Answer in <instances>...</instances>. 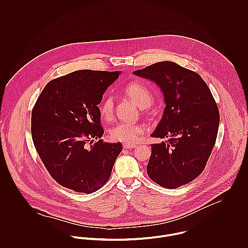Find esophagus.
Instances as JSON below:
<instances>
[{"mask_svg":"<svg viewBox=\"0 0 248 248\" xmlns=\"http://www.w3.org/2000/svg\"><path fill=\"white\" fill-rule=\"evenodd\" d=\"M123 148H124V149H134V148H136V145H135V144H127V143H124V144H123Z\"/></svg>","mask_w":248,"mask_h":248,"instance_id":"34e87169","label":"esophagus"}]
</instances>
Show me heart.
Masks as SVG:
<instances>
[{
  "instance_id": "1",
  "label": "heart",
  "mask_w": 248,
  "mask_h": 248,
  "mask_svg": "<svg viewBox=\"0 0 248 248\" xmlns=\"http://www.w3.org/2000/svg\"><path fill=\"white\" fill-rule=\"evenodd\" d=\"M126 93L141 108L151 106L153 95L150 91L140 83H132L127 86ZM101 118L108 120L113 113V99L110 96L104 98L99 105ZM145 132V127L140 124L118 123L109 132V136L113 140L133 144L140 140Z\"/></svg>"
}]
</instances>
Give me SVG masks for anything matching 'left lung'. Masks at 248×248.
<instances>
[{"label": "left lung", "instance_id": "obj_1", "mask_svg": "<svg viewBox=\"0 0 248 248\" xmlns=\"http://www.w3.org/2000/svg\"><path fill=\"white\" fill-rule=\"evenodd\" d=\"M134 74L155 82L161 90L165 108L153 138L168 143L152 144L147 174L160 186L174 189L201 175L211 155L219 112L203 79L177 63L163 61Z\"/></svg>", "mask_w": 248, "mask_h": 248}]
</instances>
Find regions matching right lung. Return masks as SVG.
<instances>
[{
    "instance_id": "right-lung-1",
    "label": "right lung",
    "mask_w": 248,
    "mask_h": 248,
    "mask_svg": "<svg viewBox=\"0 0 248 248\" xmlns=\"http://www.w3.org/2000/svg\"><path fill=\"white\" fill-rule=\"evenodd\" d=\"M120 73L73 71L48 82L38 97L31 113L32 140L45 167L60 185L91 194L110 177L122 146L101 140L104 130L97 105Z\"/></svg>"
}]
</instances>
